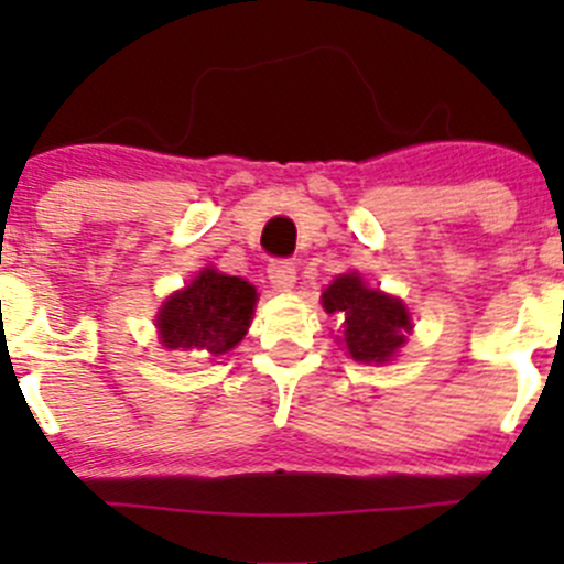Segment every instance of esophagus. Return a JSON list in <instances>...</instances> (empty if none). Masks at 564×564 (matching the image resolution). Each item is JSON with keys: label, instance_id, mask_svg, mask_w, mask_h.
Instances as JSON below:
<instances>
[{"label": "esophagus", "instance_id": "1", "mask_svg": "<svg viewBox=\"0 0 564 564\" xmlns=\"http://www.w3.org/2000/svg\"><path fill=\"white\" fill-rule=\"evenodd\" d=\"M267 278H270V283L278 292H289L294 286V281H297V267L289 259H272L267 264Z\"/></svg>", "mask_w": 564, "mask_h": 564}]
</instances>
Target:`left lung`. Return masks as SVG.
Listing matches in <instances>:
<instances>
[{"mask_svg": "<svg viewBox=\"0 0 564 564\" xmlns=\"http://www.w3.org/2000/svg\"><path fill=\"white\" fill-rule=\"evenodd\" d=\"M327 314L344 322V346L360 362H388L412 329L401 300L368 289L357 272L335 278L322 294Z\"/></svg>", "mask_w": 564, "mask_h": 564, "instance_id": "8db88e82", "label": "left lung"}]
</instances>
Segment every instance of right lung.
<instances>
[{
    "mask_svg": "<svg viewBox=\"0 0 564 564\" xmlns=\"http://www.w3.org/2000/svg\"><path fill=\"white\" fill-rule=\"evenodd\" d=\"M256 289L242 278L198 272L196 281L166 300L158 314V333L166 349L226 355L248 333Z\"/></svg>",
    "mask_w": 564,
    "mask_h": 564,
    "instance_id": "right-lung-1",
    "label": "right lung"
}]
</instances>
